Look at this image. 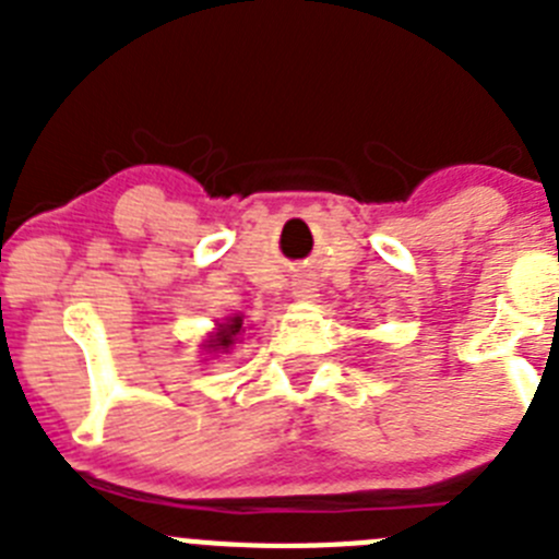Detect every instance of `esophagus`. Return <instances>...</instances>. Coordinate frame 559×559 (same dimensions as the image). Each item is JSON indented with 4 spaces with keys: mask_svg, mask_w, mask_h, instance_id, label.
Listing matches in <instances>:
<instances>
[{
    "mask_svg": "<svg viewBox=\"0 0 559 559\" xmlns=\"http://www.w3.org/2000/svg\"><path fill=\"white\" fill-rule=\"evenodd\" d=\"M294 296L296 299H302V302H313L316 296V283L313 280H299V283H296V288H294Z\"/></svg>",
    "mask_w": 559,
    "mask_h": 559,
    "instance_id": "1",
    "label": "esophagus"
}]
</instances>
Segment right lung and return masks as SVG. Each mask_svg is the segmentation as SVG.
<instances>
[{
    "label": "right lung",
    "mask_w": 559,
    "mask_h": 559,
    "mask_svg": "<svg viewBox=\"0 0 559 559\" xmlns=\"http://www.w3.org/2000/svg\"><path fill=\"white\" fill-rule=\"evenodd\" d=\"M240 333H243V316L235 313L229 316L224 324H218V333H212L204 347L210 349V353H229L237 344V338H240Z\"/></svg>",
    "instance_id": "add662e5"
}]
</instances>
